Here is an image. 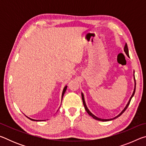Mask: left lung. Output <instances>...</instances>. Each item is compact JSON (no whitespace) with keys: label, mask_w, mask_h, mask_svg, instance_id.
Instances as JSON below:
<instances>
[{"label":"left lung","mask_w":146,"mask_h":146,"mask_svg":"<svg viewBox=\"0 0 146 146\" xmlns=\"http://www.w3.org/2000/svg\"><path fill=\"white\" fill-rule=\"evenodd\" d=\"M123 50H124L125 53H126V55H127L128 56H129V52H128V48H127V44H125V46H124V49H123ZM135 87H136V84H135ZM135 88L134 91H133V95H131V97L130 99H129V102H128L127 104L126 105V106H125V108L124 109H123V110L121 112V113H120V114L118 115V116H117V117H115V118H111V119H102V118H98V117H96V116L94 115L93 114H92V113H91L90 111V110H89L88 109L87 106H86V102H85V100H84V95H83V94H82V102H83V104H84V108H85V109H86V111H87V113H88L89 115H90V116H91V117H92L93 118H95V119H96V120H100V121H109V120H113V119H115V118H117V117H120V116L121 115H122V113H123V112H124L125 110H126V109L127 108V107H128V106H129V105L130 102H131V100L132 97H133V96H134V94H135Z\"/></svg>","instance_id":"1"}]
</instances>
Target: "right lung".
Returning a JSON list of instances; mask_svg holds the SVG:
<instances>
[{"mask_svg":"<svg viewBox=\"0 0 146 146\" xmlns=\"http://www.w3.org/2000/svg\"><path fill=\"white\" fill-rule=\"evenodd\" d=\"M66 89H67V86H66V87H64V90H63V92H62V97H63V96H64V93H65V92H66ZM28 118H29V119L30 120H33V121H37V120H34V119H31V118H29V117H28Z\"/></svg>","mask_w":146,"mask_h":146,"instance_id":"add662e5","label":"right lung"}]
</instances>
